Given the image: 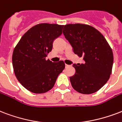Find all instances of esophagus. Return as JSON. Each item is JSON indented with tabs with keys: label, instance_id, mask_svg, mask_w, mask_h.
I'll return each mask as SVG.
<instances>
[{
	"label": "esophagus",
	"instance_id": "esophagus-1",
	"mask_svg": "<svg viewBox=\"0 0 122 122\" xmlns=\"http://www.w3.org/2000/svg\"><path fill=\"white\" fill-rule=\"evenodd\" d=\"M70 67V66H69V65H67V64H66V67Z\"/></svg>",
	"mask_w": 122,
	"mask_h": 122
}]
</instances>
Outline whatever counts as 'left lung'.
Returning a JSON list of instances; mask_svg holds the SVG:
<instances>
[{
    "mask_svg": "<svg viewBox=\"0 0 122 122\" xmlns=\"http://www.w3.org/2000/svg\"><path fill=\"white\" fill-rule=\"evenodd\" d=\"M63 33L74 53L83 57L84 64H74L75 74L70 77L74 89L92 94L107 83L112 71L113 54L109 45L97 30L82 24L65 25Z\"/></svg>",
    "mask_w": 122,
    "mask_h": 122,
    "instance_id": "1",
    "label": "left lung"
}]
</instances>
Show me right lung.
Wrapping results in <instances>:
<instances>
[{
	"instance_id": "add662e5",
	"label": "right lung",
	"mask_w": 122,
	"mask_h": 122,
	"mask_svg": "<svg viewBox=\"0 0 122 122\" xmlns=\"http://www.w3.org/2000/svg\"><path fill=\"white\" fill-rule=\"evenodd\" d=\"M63 25L43 23L35 25L20 38L14 49L12 62L15 75L26 89L44 93L53 87L65 68L63 61L52 62L46 57L53 43L62 33Z\"/></svg>"
}]
</instances>
